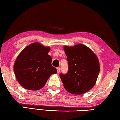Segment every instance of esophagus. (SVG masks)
I'll use <instances>...</instances> for the list:
<instances>
[{
    "label": "esophagus",
    "instance_id": "34e87169",
    "mask_svg": "<svg viewBox=\"0 0 120 120\" xmlns=\"http://www.w3.org/2000/svg\"><path fill=\"white\" fill-rule=\"evenodd\" d=\"M57 73H59L60 71V68H59V67L58 68H57Z\"/></svg>",
    "mask_w": 120,
    "mask_h": 120
}]
</instances>
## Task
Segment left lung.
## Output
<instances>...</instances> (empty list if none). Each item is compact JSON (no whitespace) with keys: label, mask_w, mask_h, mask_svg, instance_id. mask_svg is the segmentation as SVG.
I'll return each mask as SVG.
<instances>
[{"label":"left lung","mask_w":120,"mask_h":120,"mask_svg":"<svg viewBox=\"0 0 120 120\" xmlns=\"http://www.w3.org/2000/svg\"><path fill=\"white\" fill-rule=\"evenodd\" d=\"M68 62L67 74L60 76L65 89L73 94H82L94 86L99 73L97 57L82 44L64 47Z\"/></svg>","instance_id":"left-lung-1"}]
</instances>
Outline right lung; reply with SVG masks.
<instances>
[{"mask_svg":"<svg viewBox=\"0 0 120 120\" xmlns=\"http://www.w3.org/2000/svg\"><path fill=\"white\" fill-rule=\"evenodd\" d=\"M50 47L34 42L25 47L16 58L14 73L21 86L29 90H40L57 69L51 64L52 58L48 55Z\"/></svg>","mask_w":120,"mask_h":120,"instance_id":"1","label":"right lung"}]
</instances>
